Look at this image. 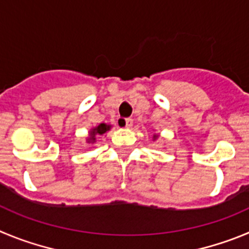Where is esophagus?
Returning <instances> with one entry per match:
<instances>
[{"mask_svg": "<svg viewBox=\"0 0 249 249\" xmlns=\"http://www.w3.org/2000/svg\"><path fill=\"white\" fill-rule=\"evenodd\" d=\"M122 123L125 127H127V129L133 126V119H125V120H123V122L120 120V124H122Z\"/></svg>", "mask_w": 249, "mask_h": 249, "instance_id": "obj_1", "label": "esophagus"}]
</instances>
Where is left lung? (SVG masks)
<instances>
[{
  "label": "left lung",
  "instance_id": "obj_1",
  "mask_svg": "<svg viewBox=\"0 0 249 249\" xmlns=\"http://www.w3.org/2000/svg\"><path fill=\"white\" fill-rule=\"evenodd\" d=\"M159 136H160V135H159V134H154V135H152V140H154V141L158 140Z\"/></svg>",
  "mask_w": 249,
  "mask_h": 249
}]
</instances>
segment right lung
Segmentation results:
<instances>
[{
  "instance_id": "add662e5",
  "label": "right lung",
  "mask_w": 249,
  "mask_h": 249,
  "mask_svg": "<svg viewBox=\"0 0 249 249\" xmlns=\"http://www.w3.org/2000/svg\"><path fill=\"white\" fill-rule=\"evenodd\" d=\"M111 129L110 124H105V123H100L99 125L97 126L91 127L90 130L88 131V136L86 138V141L88 144L93 145L97 142V138L98 136H104L105 134L108 133L109 130Z\"/></svg>"
}]
</instances>
